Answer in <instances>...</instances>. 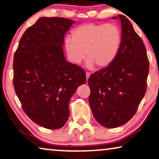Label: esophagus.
<instances>
[{"mask_svg":"<svg viewBox=\"0 0 159 159\" xmlns=\"http://www.w3.org/2000/svg\"><path fill=\"white\" fill-rule=\"evenodd\" d=\"M90 75H91V73H89V72H86V80H88V79H89V76H90Z\"/></svg>","mask_w":159,"mask_h":159,"instance_id":"esophagus-1","label":"esophagus"}]
</instances>
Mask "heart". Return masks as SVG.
Returning a JSON list of instances; mask_svg holds the SVG:
<instances>
[{
	"label": "heart",
	"mask_w": 159,
	"mask_h": 159,
	"mask_svg": "<svg viewBox=\"0 0 159 159\" xmlns=\"http://www.w3.org/2000/svg\"><path fill=\"white\" fill-rule=\"evenodd\" d=\"M73 37L67 36L64 48L69 60L80 64L87 55L86 66L92 69L110 66L122 44V32L115 24L86 23L75 27Z\"/></svg>",
	"instance_id": "obj_1"
}]
</instances>
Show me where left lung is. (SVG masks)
<instances>
[{
	"mask_svg": "<svg viewBox=\"0 0 159 159\" xmlns=\"http://www.w3.org/2000/svg\"><path fill=\"white\" fill-rule=\"evenodd\" d=\"M118 17L122 25L119 53L110 66L91 74L88 80L93 117L108 128L121 126L133 117L146 93L149 72L142 39L125 16Z\"/></svg>",
	"mask_w": 159,
	"mask_h": 159,
	"instance_id": "1",
	"label": "left lung"
}]
</instances>
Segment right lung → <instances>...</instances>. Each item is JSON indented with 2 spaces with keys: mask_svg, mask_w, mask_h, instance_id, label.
<instances>
[{
  "mask_svg": "<svg viewBox=\"0 0 159 159\" xmlns=\"http://www.w3.org/2000/svg\"><path fill=\"white\" fill-rule=\"evenodd\" d=\"M74 23L66 18H40L22 35L13 57V86L22 109L48 129L66 123L70 98L86 80L84 70L64 57L65 34Z\"/></svg>",
  "mask_w": 159,
  "mask_h": 159,
  "instance_id": "obj_1",
  "label": "right lung"
}]
</instances>
